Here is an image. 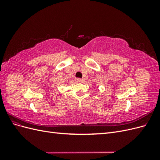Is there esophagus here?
<instances>
[{
	"label": "esophagus",
	"mask_w": 160,
	"mask_h": 160,
	"mask_svg": "<svg viewBox=\"0 0 160 160\" xmlns=\"http://www.w3.org/2000/svg\"><path fill=\"white\" fill-rule=\"evenodd\" d=\"M76 81L78 82V83H83L85 81L83 79H79V78H77L76 79Z\"/></svg>",
	"instance_id": "1"
}]
</instances>
